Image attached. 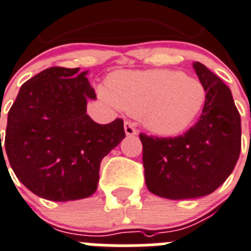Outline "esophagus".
<instances>
[{
    "label": "esophagus",
    "instance_id": "34e87169",
    "mask_svg": "<svg viewBox=\"0 0 251 251\" xmlns=\"http://www.w3.org/2000/svg\"><path fill=\"white\" fill-rule=\"evenodd\" d=\"M124 126H125V132L127 136H135L137 133L136 128H135V126H133V124L131 121H125Z\"/></svg>",
    "mask_w": 251,
    "mask_h": 251
}]
</instances>
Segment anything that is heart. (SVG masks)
<instances>
[{
    "label": "heart",
    "mask_w": 251,
    "mask_h": 251,
    "mask_svg": "<svg viewBox=\"0 0 251 251\" xmlns=\"http://www.w3.org/2000/svg\"><path fill=\"white\" fill-rule=\"evenodd\" d=\"M104 97L139 116L151 132L173 136L202 111L205 89L198 79L173 70L116 72L107 80Z\"/></svg>",
    "instance_id": "b5f03b06"
}]
</instances>
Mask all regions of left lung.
Segmentation results:
<instances>
[{"label": "left lung", "mask_w": 251, "mask_h": 251, "mask_svg": "<svg viewBox=\"0 0 251 251\" xmlns=\"http://www.w3.org/2000/svg\"><path fill=\"white\" fill-rule=\"evenodd\" d=\"M193 68L205 89L200 120L176 137L140 132L147 188L168 200L214 192L233 172L242 149L240 115L230 89L202 63Z\"/></svg>", "instance_id": "8db88e82"}]
</instances>
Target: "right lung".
<instances>
[{"label":"right lung","instance_id":"obj_1","mask_svg":"<svg viewBox=\"0 0 251 251\" xmlns=\"http://www.w3.org/2000/svg\"><path fill=\"white\" fill-rule=\"evenodd\" d=\"M78 72L51 67L25 81L8 111L4 144L0 141V154H7L17 178L54 202L97 191L102 158L125 137L123 119L100 125L86 114V99L97 94L86 72Z\"/></svg>","mask_w":251,"mask_h":251}]
</instances>
